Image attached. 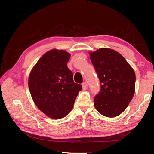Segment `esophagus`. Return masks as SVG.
I'll return each mask as SVG.
<instances>
[{"label": "esophagus", "instance_id": "1", "mask_svg": "<svg viewBox=\"0 0 154 154\" xmlns=\"http://www.w3.org/2000/svg\"><path fill=\"white\" fill-rule=\"evenodd\" d=\"M82 86H83V90H86L87 89V82H85H85H83L82 83Z\"/></svg>", "mask_w": 154, "mask_h": 154}]
</instances>
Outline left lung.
Masks as SVG:
<instances>
[{
  "mask_svg": "<svg viewBox=\"0 0 154 154\" xmlns=\"http://www.w3.org/2000/svg\"><path fill=\"white\" fill-rule=\"evenodd\" d=\"M90 58L100 85L94 98V106L105 116L119 115L134 94V71L122 55L111 49L100 48L91 52Z\"/></svg>",
  "mask_w": 154,
  "mask_h": 154,
  "instance_id": "obj_1",
  "label": "left lung"
}]
</instances>
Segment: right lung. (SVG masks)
Instances as JSON below:
<instances>
[{
  "label": "right lung",
  "mask_w": 154,
  "mask_h": 154,
  "mask_svg": "<svg viewBox=\"0 0 154 154\" xmlns=\"http://www.w3.org/2000/svg\"><path fill=\"white\" fill-rule=\"evenodd\" d=\"M70 54L65 51H49L29 76V89L35 105L52 119L67 116L83 89L81 85L74 82L73 73L67 66Z\"/></svg>",
  "instance_id": "right-lung-1"
}]
</instances>
